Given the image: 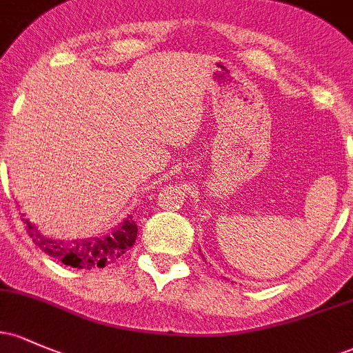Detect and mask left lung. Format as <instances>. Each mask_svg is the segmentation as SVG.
<instances>
[{"instance_id":"obj_1","label":"left lung","mask_w":353,"mask_h":353,"mask_svg":"<svg viewBox=\"0 0 353 353\" xmlns=\"http://www.w3.org/2000/svg\"><path fill=\"white\" fill-rule=\"evenodd\" d=\"M199 251H201V250H199Z\"/></svg>"}]
</instances>
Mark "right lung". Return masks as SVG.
<instances>
[{"label":"right lung","mask_w":353,"mask_h":353,"mask_svg":"<svg viewBox=\"0 0 353 353\" xmlns=\"http://www.w3.org/2000/svg\"><path fill=\"white\" fill-rule=\"evenodd\" d=\"M23 223L26 224V230L33 238L34 245L40 246L41 251L63 265L79 270L103 268L117 261L125 251H129V248L134 246L137 238V224L132 219V214L127 216L123 223L110 233L87 239H73V241L45 238L34 228V224L25 218V214H23Z\"/></svg>","instance_id":"add662e5"}]
</instances>
